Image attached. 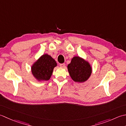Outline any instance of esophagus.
<instances>
[{
  "instance_id": "1",
  "label": "esophagus",
  "mask_w": 126,
  "mask_h": 126,
  "mask_svg": "<svg viewBox=\"0 0 126 126\" xmlns=\"http://www.w3.org/2000/svg\"><path fill=\"white\" fill-rule=\"evenodd\" d=\"M60 66L61 67H65V64L63 63H60Z\"/></svg>"
}]
</instances>
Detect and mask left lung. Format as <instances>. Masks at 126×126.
<instances>
[{
    "mask_svg": "<svg viewBox=\"0 0 126 126\" xmlns=\"http://www.w3.org/2000/svg\"><path fill=\"white\" fill-rule=\"evenodd\" d=\"M69 74L75 82L83 83L90 77L92 67L88 61L79 56H74L67 66Z\"/></svg>",
    "mask_w": 126,
    "mask_h": 126,
    "instance_id": "1",
    "label": "left lung"
}]
</instances>
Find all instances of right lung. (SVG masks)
<instances>
[{"label":"right lung","mask_w":126,"mask_h":126,"mask_svg":"<svg viewBox=\"0 0 126 126\" xmlns=\"http://www.w3.org/2000/svg\"><path fill=\"white\" fill-rule=\"evenodd\" d=\"M57 66L55 60L47 54L42 55L32 66V72L38 81L48 80L54 68Z\"/></svg>","instance_id":"1"}]
</instances>
